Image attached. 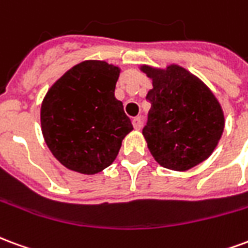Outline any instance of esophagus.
I'll return each mask as SVG.
<instances>
[{
	"mask_svg": "<svg viewBox=\"0 0 248 248\" xmlns=\"http://www.w3.org/2000/svg\"><path fill=\"white\" fill-rule=\"evenodd\" d=\"M132 124H133V128L137 129V131H139V129H141L142 122L140 117H133V119H132Z\"/></svg>",
	"mask_w": 248,
	"mask_h": 248,
	"instance_id": "34e87169",
	"label": "esophagus"
}]
</instances>
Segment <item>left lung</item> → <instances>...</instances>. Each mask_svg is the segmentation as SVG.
Wrapping results in <instances>:
<instances>
[{"label": "left lung", "instance_id": "8db88e82", "mask_svg": "<svg viewBox=\"0 0 248 248\" xmlns=\"http://www.w3.org/2000/svg\"><path fill=\"white\" fill-rule=\"evenodd\" d=\"M153 88L142 129L152 156L166 169L189 170L207 160L225 128L219 102L209 87L178 64L166 68L142 64Z\"/></svg>", "mask_w": 248, "mask_h": 248}]
</instances>
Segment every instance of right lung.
Masks as SVG:
<instances>
[{
	"label": "right lung",
	"instance_id": "add662e5",
	"mask_svg": "<svg viewBox=\"0 0 248 248\" xmlns=\"http://www.w3.org/2000/svg\"><path fill=\"white\" fill-rule=\"evenodd\" d=\"M120 68L84 61L54 83L41 107L45 141L70 170L96 174L115 161L123 139L133 129L115 97Z\"/></svg>",
	"mask_w": 248,
	"mask_h": 248
}]
</instances>
